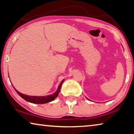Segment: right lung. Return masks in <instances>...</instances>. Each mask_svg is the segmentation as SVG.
Masks as SVG:
<instances>
[{
  "label": "right lung",
  "mask_w": 134,
  "mask_h": 134,
  "mask_svg": "<svg viewBox=\"0 0 134 134\" xmlns=\"http://www.w3.org/2000/svg\"><path fill=\"white\" fill-rule=\"evenodd\" d=\"M63 81H64V80H62V82L60 83V85H59L58 87L57 90L55 93H54L52 94L48 95V96H28V95L21 93L17 91V90H16L14 87L13 88L15 89V91L17 92V93L19 94L22 98H23L24 100H25L26 101L28 102L36 103V104H44V103H48L49 102L54 100L58 96L59 93L60 92V89H61V87H62V85Z\"/></svg>",
  "instance_id": "obj_1"
}]
</instances>
